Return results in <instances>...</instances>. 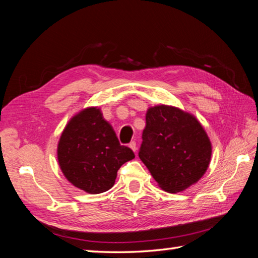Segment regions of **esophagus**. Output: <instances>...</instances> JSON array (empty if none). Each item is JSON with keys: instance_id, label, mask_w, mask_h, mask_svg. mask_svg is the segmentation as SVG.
Segmentation results:
<instances>
[{"instance_id": "1", "label": "esophagus", "mask_w": 258, "mask_h": 258, "mask_svg": "<svg viewBox=\"0 0 258 258\" xmlns=\"http://www.w3.org/2000/svg\"><path fill=\"white\" fill-rule=\"evenodd\" d=\"M129 147H130V149H131V150H133L134 152L137 151V145H136L135 141H131L130 144H129Z\"/></svg>"}]
</instances>
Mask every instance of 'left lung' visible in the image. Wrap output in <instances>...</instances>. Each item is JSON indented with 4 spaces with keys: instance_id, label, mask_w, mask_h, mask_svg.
<instances>
[{
    "instance_id": "obj_1",
    "label": "left lung",
    "mask_w": 258,
    "mask_h": 258,
    "mask_svg": "<svg viewBox=\"0 0 258 258\" xmlns=\"http://www.w3.org/2000/svg\"><path fill=\"white\" fill-rule=\"evenodd\" d=\"M211 156V141L193 114L172 106L149 108L139 158L164 191L177 193L197 183Z\"/></svg>"
}]
</instances>
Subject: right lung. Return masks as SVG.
<instances>
[{
    "mask_svg": "<svg viewBox=\"0 0 258 258\" xmlns=\"http://www.w3.org/2000/svg\"><path fill=\"white\" fill-rule=\"evenodd\" d=\"M134 158V151L119 144L114 130L97 107L75 114L57 147V159L66 179L90 194L111 188L120 167Z\"/></svg>",
    "mask_w": 258,
    "mask_h": 258,
    "instance_id": "add662e5",
    "label": "right lung"
}]
</instances>
